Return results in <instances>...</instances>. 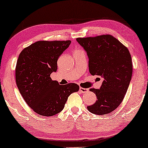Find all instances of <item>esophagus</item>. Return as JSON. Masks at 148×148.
Segmentation results:
<instances>
[{"instance_id":"esophagus-1","label":"esophagus","mask_w":148,"mask_h":148,"mask_svg":"<svg viewBox=\"0 0 148 148\" xmlns=\"http://www.w3.org/2000/svg\"><path fill=\"white\" fill-rule=\"evenodd\" d=\"M79 91L82 93H85V92H87L88 91V89H87V88H84L81 87L79 88Z\"/></svg>"}]
</instances>
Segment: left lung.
I'll use <instances>...</instances> for the list:
<instances>
[{
	"instance_id": "obj_1",
	"label": "left lung",
	"mask_w": 148,
	"mask_h": 148,
	"mask_svg": "<svg viewBox=\"0 0 148 148\" xmlns=\"http://www.w3.org/2000/svg\"><path fill=\"white\" fill-rule=\"evenodd\" d=\"M76 41L87 53L90 73L103 80L100 89H90L97 100L87 107L88 111L96 115L113 112L123 101L132 79L133 66L128 49L111 35L79 37Z\"/></svg>"
}]
</instances>
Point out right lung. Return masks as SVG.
Instances as JSON below:
<instances>
[{
    "label": "right lung",
    "instance_id": "obj_1",
    "mask_svg": "<svg viewBox=\"0 0 148 148\" xmlns=\"http://www.w3.org/2000/svg\"><path fill=\"white\" fill-rule=\"evenodd\" d=\"M66 41H38L20 53L15 76L23 99L35 113L52 116L64 108L68 97L79 91L76 84L61 86L50 77L57 71V61L70 45Z\"/></svg>",
    "mask_w": 148,
    "mask_h": 148
}]
</instances>
